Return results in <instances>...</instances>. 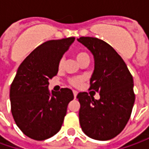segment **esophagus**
<instances>
[{
  "label": "esophagus",
  "instance_id": "34e87169",
  "mask_svg": "<svg viewBox=\"0 0 149 149\" xmlns=\"http://www.w3.org/2000/svg\"><path fill=\"white\" fill-rule=\"evenodd\" d=\"M73 94H74V99H75L78 95V92L76 91V90H73Z\"/></svg>",
  "mask_w": 149,
  "mask_h": 149
}]
</instances>
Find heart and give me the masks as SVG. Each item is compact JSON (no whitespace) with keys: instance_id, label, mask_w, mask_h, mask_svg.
Listing matches in <instances>:
<instances>
[{"instance_id":"1","label":"heart","mask_w":149,"mask_h":149,"mask_svg":"<svg viewBox=\"0 0 149 149\" xmlns=\"http://www.w3.org/2000/svg\"><path fill=\"white\" fill-rule=\"evenodd\" d=\"M74 58H75L76 61L79 63V61H81V60H89V55L86 53H84V52H76L74 54ZM63 66H64V60L61 59L59 61V63H58L59 70H61L63 68ZM70 83L72 85H74V86H79L81 84V83H82V79L79 77L72 78V79H70Z\"/></svg>"}]
</instances>
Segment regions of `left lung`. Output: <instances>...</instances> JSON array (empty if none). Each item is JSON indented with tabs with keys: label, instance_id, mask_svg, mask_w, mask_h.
Instances as JSON below:
<instances>
[{
	"label": "left lung",
	"instance_id": "8db88e82",
	"mask_svg": "<svg viewBox=\"0 0 149 149\" xmlns=\"http://www.w3.org/2000/svg\"><path fill=\"white\" fill-rule=\"evenodd\" d=\"M77 40L94 56L89 89L100 96L95 100L86 92L78 94L79 123L89 138L109 140L122 132L131 115L135 100L133 76L121 56L104 40L94 37Z\"/></svg>",
	"mask_w": 149,
	"mask_h": 149
}]
</instances>
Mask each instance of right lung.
<instances>
[{"instance_id":"add662e5","label":"right lung","mask_w":149,"mask_h":149,"mask_svg":"<svg viewBox=\"0 0 149 149\" xmlns=\"http://www.w3.org/2000/svg\"><path fill=\"white\" fill-rule=\"evenodd\" d=\"M74 41V37H69L39 45L20 64L10 85L12 116L32 139H47L61 129L74 95L68 88L50 92L49 79L57 74L58 63Z\"/></svg>"}]
</instances>
